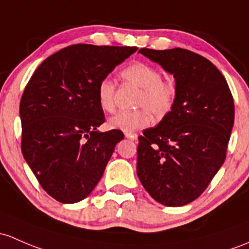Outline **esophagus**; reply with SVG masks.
<instances>
[{
  "instance_id": "34e87169",
  "label": "esophagus",
  "mask_w": 249,
  "mask_h": 249,
  "mask_svg": "<svg viewBox=\"0 0 249 249\" xmlns=\"http://www.w3.org/2000/svg\"><path fill=\"white\" fill-rule=\"evenodd\" d=\"M125 137L129 138V140H131V141H136V140H137V138H138V136L136 135V133L126 132V133H125Z\"/></svg>"
}]
</instances>
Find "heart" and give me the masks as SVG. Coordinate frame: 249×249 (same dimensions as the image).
Instances as JSON below:
<instances>
[{
    "label": "heart",
    "instance_id": "1",
    "mask_svg": "<svg viewBox=\"0 0 249 249\" xmlns=\"http://www.w3.org/2000/svg\"><path fill=\"white\" fill-rule=\"evenodd\" d=\"M122 77L142 89L138 105L144 106L137 111H120L108 119V127L123 132L148 126L151 122V113L164 116L171 111L175 100L174 85L164 82L161 71L150 64L143 62L132 63L122 71ZM116 83L111 77H105L98 86V103L105 112L114 109Z\"/></svg>",
    "mask_w": 249,
    "mask_h": 249
}]
</instances>
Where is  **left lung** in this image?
<instances>
[{
	"label": "left lung",
	"instance_id": "8db88e82",
	"mask_svg": "<svg viewBox=\"0 0 249 249\" xmlns=\"http://www.w3.org/2000/svg\"><path fill=\"white\" fill-rule=\"evenodd\" d=\"M175 78V100L155 127L138 138L137 175L166 206L197 199L224 163L234 125L226 78L204 57L184 49H141Z\"/></svg>",
	"mask_w": 249,
	"mask_h": 249
}]
</instances>
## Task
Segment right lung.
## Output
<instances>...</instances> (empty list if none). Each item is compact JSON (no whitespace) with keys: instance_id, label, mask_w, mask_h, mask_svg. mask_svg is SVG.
Wrapping results in <instances>:
<instances>
[{"instance_id":"obj_1","label":"right lung","mask_w":249,"mask_h":249,"mask_svg":"<svg viewBox=\"0 0 249 249\" xmlns=\"http://www.w3.org/2000/svg\"><path fill=\"white\" fill-rule=\"evenodd\" d=\"M137 51L130 46L77 44L41 63L20 103L21 150L41 187L63 204L90 195L122 131L100 132L105 122L98 86Z\"/></svg>"}]
</instances>
